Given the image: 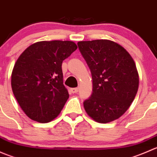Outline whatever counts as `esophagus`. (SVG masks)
I'll return each instance as SVG.
<instances>
[{
	"label": "esophagus",
	"mask_w": 157,
	"mask_h": 157,
	"mask_svg": "<svg viewBox=\"0 0 157 157\" xmlns=\"http://www.w3.org/2000/svg\"><path fill=\"white\" fill-rule=\"evenodd\" d=\"M71 91L72 93H77L78 92V88H71Z\"/></svg>",
	"instance_id": "esophagus-1"
}]
</instances>
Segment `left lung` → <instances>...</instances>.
<instances>
[{"instance_id": "1", "label": "left lung", "mask_w": 157, "mask_h": 157, "mask_svg": "<svg viewBox=\"0 0 157 157\" xmlns=\"http://www.w3.org/2000/svg\"><path fill=\"white\" fill-rule=\"evenodd\" d=\"M77 45L93 79V93L83 102L85 111L96 122L118 119L138 90L139 75L132 57L121 45L108 39L81 41Z\"/></svg>"}]
</instances>
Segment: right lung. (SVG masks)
<instances>
[{
    "label": "right lung",
    "mask_w": 157,
    "mask_h": 157,
    "mask_svg": "<svg viewBox=\"0 0 157 157\" xmlns=\"http://www.w3.org/2000/svg\"><path fill=\"white\" fill-rule=\"evenodd\" d=\"M77 48L72 41H42L28 47L11 74L13 93L33 121L47 123L60 114L69 98L61 64Z\"/></svg>",
    "instance_id": "obj_1"
}]
</instances>
